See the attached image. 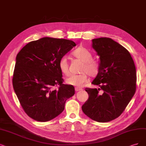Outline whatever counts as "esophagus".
<instances>
[{
	"label": "esophagus",
	"instance_id": "34e87169",
	"mask_svg": "<svg viewBox=\"0 0 146 146\" xmlns=\"http://www.w3.org/2000/svg\"><path fill=\"white\" fill-rule=\"evenodd\" d=\"M75 91H80V90H82V89L81 88H79V87H75Z\"/></svg>",
	"mask_w": 146,
	"mask_h": 146
}]
</instances>
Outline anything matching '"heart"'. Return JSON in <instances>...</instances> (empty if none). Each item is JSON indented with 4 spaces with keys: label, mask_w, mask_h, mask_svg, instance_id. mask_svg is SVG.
Segmentation results:
<instances>
[{
    "label": "heart",
    "mask_w": 146,
    "mask_h": 146,
    "mask_svg": "<svg viewBox=\"0 0 146 146\" xmlns=\"http://www.w3.org/2000/svg\"><path fill=\"white\" fill-rule=\"evenodd\" d=\"M73 55L84 62L81 68V72L83 73L79 74H70L67 78L66 82L68 85L80 87L88 82V74L91 77H95L99 74L100 65L99 61L93 59L92 53L85 47L78 48L73 52ZM58 66L64 74L66 76L68 75V62L66 56H63L59 59Z\"/></svg>",
    "instance_id": "1"
}]
</instances>
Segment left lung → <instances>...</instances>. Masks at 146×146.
I'll return each mask as SVG.
<instances>
[{"mask_svg": "<svg viewBox=\"0 0 146 146\" xmlns=\"http://www.w3.org/2000/svg\"><path fill=\"white\" fill-rule=\"evenodd\" d=\"M92 42L100 57V68L91 84L99 87L85 88L89 98L82 110L94 121L108 122L122 114L135 94L136 68L130 53L119 43L106 37L93 39Z\"/></svg>", "mask_w": 146, "mask_h": 146, "instance_id": "obj_1", "label": "left lung"}]
</instances>
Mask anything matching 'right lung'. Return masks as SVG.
I'll use <instances>...</instances> for the list:
<instances>
[{
	"mask_svg": "<svg viewBox=\"0 0 146 146\" xmlns=\"http://www.w3.org/2000/svg\"><path fill=\"white\" fill-rule=\"evenodd\" d=\"M74 46L72 40L44 37L31 41L18 53L13 88L23 110L32 119L41 122L53 119L74 94L73 85L63 84L58 66L59 59Z\"/></svg>",
	"mask_w": 146,
	"mask_h": 146,
	"instance_id": "right-lung-1",
	"label": "right lung"
}]
</instances>
